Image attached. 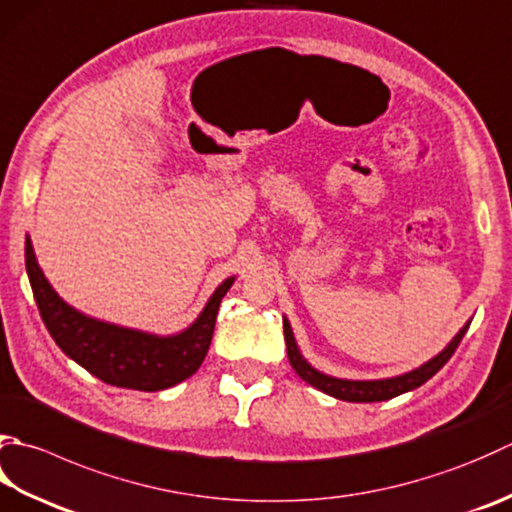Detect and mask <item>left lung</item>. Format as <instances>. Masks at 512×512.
Listing matches in <instances>:
<instances>
[{
	"label": "left lung",
	"mask_w": 512,
	"mask_h": 512,
	"mask_svg": "<svg viewBox=\"0 0 512 512\" xmlns=\"http://www.w3.org/2000/svg\"><path fill=\"white\" fill-rule=\"evenodd\" d=\"M470 322L459 330V333L450 339V344L442 350V353L435 355L433 359H428L426 364H422L410 373L397 375V377H388V379H368V382H359V379H339V377H330L319 373L317 368L310 366L306 359L302 357L297 348V342L293 337V328H290L288 319H284V339H286V350H288V362L295 368V373L304 379L306 384L315 386L322 393L342 399V402H386V399H393L402 393H408V390H415L422 384H426L430 377H433L439 368H442L453 353L457 350L462 337L466 335Z\"/></svg>",
	"instance_id": "obj_1"
}]
</instances>
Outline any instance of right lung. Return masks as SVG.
<instances>
[{
  "instance_id": "obj_1",
  "label": "right lung",
  "mask_w": 512,
  "mask_h": 512,
  "mask_svg": "<svg viewBox=\"0 0 512 512\" xmlns=\"http://www.w3.org/2000/svg\"><path fill=\"white\" fill-rule=\"evenodd\" d=\"M26 273L50 337L64 353L102 382L119 388L155 393L184 382L202 366L213 339L219 304L235 277L224 279L210 295L202 313L186 330L159 337L115 326L79 313L59 297L37 264L26 237Z\"/></svg>"
}]
</instances>
